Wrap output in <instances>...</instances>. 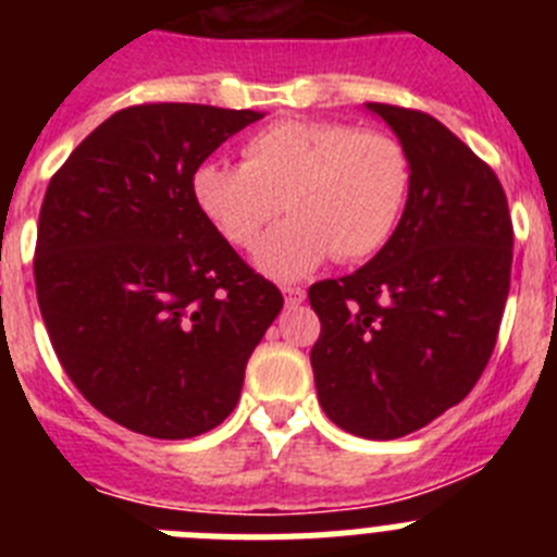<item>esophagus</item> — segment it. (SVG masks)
<instances>
[{
  "instance_id": "1",
  "label": "esophagus",
  "mask_w": 557,
  "mask_h": 557,
  "mask_svg": "<svg viewBox=\"0 0 557 557\" xmlns=\"http://www.w3.org/2000/svg\"><path fill=\"white\" fill-rule=\"evenodd\" d=\"M304 298H307V289L304 287H284V301H287V307H298V304H304Z\"/></svg>"
}]
</instances>
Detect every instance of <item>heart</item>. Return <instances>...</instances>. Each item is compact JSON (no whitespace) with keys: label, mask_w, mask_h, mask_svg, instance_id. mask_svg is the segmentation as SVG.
I'll return each mask as SVG.
<instances>
[{"label":"heart","mask_w":557,"mask_h":557,"mask_svg":"<svg viewBox=\"0 0 557 557\" xmlns=\"http://www.w3.org/2000/svg\"><path fill=\"white\" fill-rule=\"evenodd\" d=\"M191 191L209 223L239 250L259 245L282 211L293 214L259 250L275 278L323 264L362 262L391 243L412 191L401 139L351 122H278L243 147V166L203 164Z\"/></svg>","instance_id":"b5f03b06"}]
</instances>
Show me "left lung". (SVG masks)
I'll return each instance as SVG.
<instances>
[{"mask_svg": "<svg viewBox=\"0 0 557 557\" xmlns=\"http://www.w3.org/2000/svg\"><path fill=\"white\" fill-rule=\"evenodd\" d=\"M412 161L391 243L357 273L309 287L318 401L339 430L410 435L460 405L488 366L510 289L513 223L496 172L416 108L368 102Z\"/></svg>", "mask_w": 557, "mask_h": 557, "instance_id": "8db88e82", "label": "left lung"}]
</instances>
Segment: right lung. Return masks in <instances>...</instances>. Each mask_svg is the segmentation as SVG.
Instances as JSON below:
<instances>
[{"label":"right lung","instance_id":"right-lung-1","mask_svg":"<svg viewBox=\"0 0 557 557\" xmlns=\"http://www.w3.org/2000/svg\"><path fill=\"white\" fill-rule=\"evenodd\" d=\"M256 111L141 102L52 175L33 273L49 343L102 416L161 441L223 424L284 298L200 211L191 178Z\"/></svg>","mask_w":557,"mask_h":557}]
</instances>
